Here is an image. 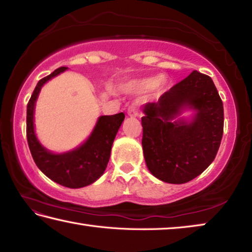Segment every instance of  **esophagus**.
<instances>
[{
	"label": "esophagus",
	"instance_id": "34e87169",
	"mask_svg": "<svg viewBox=\"0 0 252 252\" xmlns=\"http://www.w3.org/2000/svg\"><path fill=\"white\" fill-rule=\"evenodd\" d=\"M126 112L129 117H138L139 116V109H138V106L134 104H131L129 108H127Z\"/></svg>",
	"mask_w": 252,
	"mask_h": 252
}]
</instances>
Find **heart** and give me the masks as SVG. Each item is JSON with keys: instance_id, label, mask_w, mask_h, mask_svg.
I'll list each match as a JSON object with an SVG mask.
<instances>
[{"instance_id": "b5f03b06", "label": "heart", "mask_w": 252, "mask_h": 252, "mask_svg": "<svg viewBox=\"0 0 252 252\" xmlns=\"http://www.w3.org/2000/svg\"><path fill=\"white\" fill-rule=\"evenodd\" d=\"M160 82V78H152V79H146L142 81H135V82H131L127 84L129 88H142V89H149L153 88Z\"/></svg>"}]
</instances>
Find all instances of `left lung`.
Returning a JSON list of instances; mask_svg holds the SVG:
<instances>
[{
    "label": "left lung",
    "mask_w": 252,
    "mask_h": 252,
    "mask_svg": "<svg viewBox=\"0 0 252 252\" xmlns=\"http://www.w3.org/2000/svg\"><path fill=\"white\" fill-rule=\"evenodd\" d=\"M186 108L196 111L189 123L180 118ZM142 111L143 155L156 178L189 182L215 160L223 134V104L210 76L192 71Z\"/></svg>",
    "instance_id": "8db88e82"
}]
</instances>
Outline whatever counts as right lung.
<instances>
[{"mask_svg": "<svg viewBox=\"0 0 252 252\" xmlns=\"http://www.w3.org/2000/svg\"><path fill=\"white\" fill-rule=\"evenodd\" d=\"M66 69L65 66L59 67L37 82L28 103L27 138L37 168L59 185L76 189L91 185L103 174L110 159L114 138L125 120V113L100 117L87 141L74 150L60 155L46 150L34 132V106L43 84Z\"/></svg>", "mask_w": 252, "mask_h": 252, "instance_id": "right-lung-1", "label": "right lung"}]
</instances>
